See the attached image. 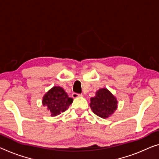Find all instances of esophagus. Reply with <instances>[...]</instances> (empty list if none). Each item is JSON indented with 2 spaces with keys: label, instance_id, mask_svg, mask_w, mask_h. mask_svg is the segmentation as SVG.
<instances>
[{
  "label": "esophagus",
  "instance_id": "obj_1",
  "mask_svg": "<svg viewBox=\"0 0 159 159\" xmlns=\"http://www.w3.org/2000/svg\"><path fill=\"white\" fill-rule=\"evenodd\" d=\"M83 94H77V93H73L72 94V97L74 99L75 98H77V97H82Z\"/></svg>",
  "mask_w": 159,
  "mask_h": 159
}]
</instances>
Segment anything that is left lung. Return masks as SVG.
Returning <instances> with one entry per match:
<instances>
[{"mask_svg":"<svg viewBox=\"0 0 159 159\" xmlns=\"http://www.w3.org/2000/svg\"><path fill=\"white\" fill-rule=\"evenodd\" d=\"M90 108L94 113L102 119H107L114 113L118 107L116 97L107 88H101L90 98Z\"/></svg>","mask_w":159,"mask_h":159,"instance_id":"8db88e82","label":"left lung"}]
</instances>
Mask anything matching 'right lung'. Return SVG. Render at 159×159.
I'll list each match as a JSON object with an SVG mask.
<instances>
[{"label": "right lung", "instance_id": "1", "mask_svg": "<svg viewBox=\"0 0 159 159\" xmlns=\"http://www.w3.org/2000/svg\"><path fill=\"white\" fill-rule=\"evenodd\" d=\"M72 102L73 99L69 97L64 89L59 86H54L48 90L42 100L43 107H47L51 116H56L65 111Z\"/></svg>", "mask_w": 159, "mask_h": 159}]
</instances>
